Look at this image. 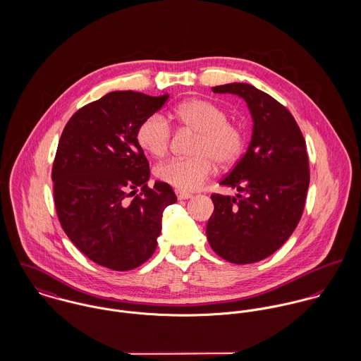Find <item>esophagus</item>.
Wrapping results in <instances>:
<instances>
[{
	"instance_id": "esophagus-1",
	"label": "esophagus",
	"mask_w": 361,
	"mask_h": 361,
	"mask_svg": "<svg viewBox=\"0 0 361 361\" xmlns=\"http://www.w3.org/2000/svg\"><path fill=\"white\" fill-rule=\"evenodd\" d=\"M175 193H176V196H178V199H179V200H188V199H192V195H190V193L180 192V190H176Z\"/></svg>"
}]
</instances>
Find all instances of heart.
I'll return each instance as SVG.
<instances>
[{
    "mask_svg": "<svg viewBox=\"0 0 361 361\" xmlns=\"http://www.w3.org/2000/svg\"><path fill=\"white\" fill-rule=\"evenodd\" d=\"M172 119L182 128L197 133L189 158H172L155 169V176L182 192L199 189L215 171V162L221 166L235 164L245 149L243 130L228 121V114L216 104L193 99L178 104L172 111ZM140 147L153 155L162 157L171 143V128L159 116L146 118L136 133Z\"/></svg>",
    "mask_w": 361,
    "mask_h": 361,
    "instance_id": "heart-1",
    "label": "heart"
}]
</instances>
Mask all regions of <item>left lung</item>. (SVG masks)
Instances as JSON below:
<instances>
[{"label":"left lung","mask_w":361,"mask_h":361,"mask_svg":"<svg viewBox=\"0 0 361 361\" xmlns=\"http://www.w3.org/2000/svg\"><path fill=\"white\" fill-rule=\"evenodd\" d=\"M212 92L242 97L253 132L246 154L219 183L238 195L211 196L207 239L219 257L252 264L275 253L300 221L310 183L306 142L292 114L255 86L228 83Z\"/></svg>","instance_id":"left-lung-1"}]
</instances>
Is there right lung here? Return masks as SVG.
Masks as SVG:
<instances>
[{
    "mask_svg": "<svg viewBox=\"0 0 361 361\" xmlns=\"http://www.w3.org/2000/svg\"><path fill=\"white\" fill-rule=\"evenodd\" d=\"M168 99L111 92L75 112L61 135L52 165L58 219L71 242L105 268L129 271L152 257L162 211L176 202L169 185L147 186L149 161L136 139ZM137 187L141 195L128 202Z\"/></svg>",
    "mask_w": 361,
    "mask_h": 361,
    "instance_id": "obj_1",
    "label": "right lung"
}]
</instances>
